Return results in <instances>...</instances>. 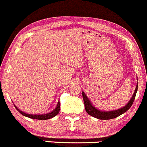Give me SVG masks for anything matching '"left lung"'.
Instances as JSON below:
<instances>
[{
  "mask_svg": "<svg viewBox=\"0 0 147 147\" xmlns=\"http://www.w3.org/2000/svg\"><path fill=\"white\" fill-rule=\"evenodd\" d=\"M138 82L137 83L135 92H134V95H133L131 99L130 100V101L127 103V105H126V106L121 109H119L118 110L112 111H103L98 110L97 109L95 108L91 104L90 101L88 99L87 96H86L84 92H82V98H83L84 100V107H85L86 111L87 112V113L89 115L94 117V118L100 119V120H110V119L117 118L119 115H122V113H125L126 111H128L131 107L133 103H134V100H135L136 93H137L138 91Z\"/></svg>",
  "mask_w": 147,
  "mask_h": 147,
  "instance_id": "obj_1",
  "label": "left lung"
}]
</instances>
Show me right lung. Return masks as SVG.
<instances>
[{"mask_svg":"<svg viewBox=\"0 0 147 147\" xmlns=\"http://www.w3.org/2000/svg\"><path fill=\"white\" fill-rule=\"evenodd\" d=\"M15 106V105H14ZM16 109L18 110L19 113H20L22 115L26 117H28L29 118L32 119H36V120H48V119L52 118L54 116H56L57 114H58V112L60 111V102H58V105H57L56 108L53 110V111H51V113H48L47 114H42V115H31V114H27V113H24L20 111V109H18L15 106Z\"/></svg>","mask_w":147,"mask_h":147,"instance_id":"1","label":"right lung"}]
</instances>
